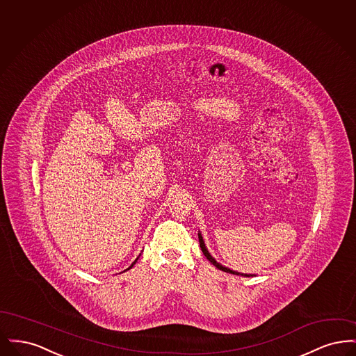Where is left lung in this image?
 I'll return each instance as SVG.
<instances>
[{"label":"left lung","instance_id":"left-lung-1","mask_svg":"<svg viewBox=\"0 0 356 356\" xmlns=\"http://www.w3.org/2000/svg\"><path fill=\"white\" fill-rule=\"evenodd\" d=\"M199 241H200V247H202V251H203L204 256L216 267V268H219L221 271L228 272V273H232V275H240V276H247V277H250V276H256L254 273H241V272L234 271V270H231V268H228V267H225V266H222L220 264L219 261H216V259L212 256V254H209V251H208V248L205 247V243H204L203 235H202V232L199 231Z\"/></svg>","mask_w":356,"mask_h":356}]
</instances>
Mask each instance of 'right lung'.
Instances as JSON below:
<instances>
[{
    "label": "right lung",
    "instance_id": "obj_1",
    "mask_svg": "<svg viewBox=\"0 0 356 356\" xmlns=\"http://www.w3.org/2000/svg\"><path fill=\"white\" fill-rule=\"evenodd\" d=\"M138 257H140V254H138V256H137V259H136L135 261H134V263H132V264H131V266H129V268H127V270H125V271H128V270H131V268H132V267H134V266H135L136 261H137V260H138Z\"/></svg>",
    "mask_w": 356,
    "mask_h": 356
}]
</instances>
